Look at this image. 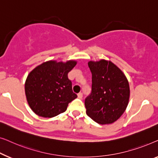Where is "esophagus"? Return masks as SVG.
<instances>
[{
  "label": "esophagus",
  "mask_w": 158,
  "mask_h": 158,
  "mask_svg": "<svg viewBox=\"0 0 158 158\" xmlns=\"http://www.w3.org/2000/svg\"><path fill=\"white\" fill-rule=\"evenodd\" d=\"M77 95H78V97H79V99H81V98H82V97H83V94H82V93H81V92H80V93H79V94H77Z\"/></svg>",
  "instance_id": "34e87169"
}]
</instances>
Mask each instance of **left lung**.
<instances>
[{"instance_id": "8db88e82", "label": "left lung", "mask_w": 158, "mask_h": 158, "mask_svg": "<svg viewBox=\"0 0 158 158\" xmlns=\"http://www.w3.org/2000/svg\"><path fill=\"white\" fill-rule=\"evenodd\" d=\"M92 92L86 97V114L100 124H112L122 116L130 98V86L123 72L106 60L89 61Z\"/></svg>"}]
</instances>
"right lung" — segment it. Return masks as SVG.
<instances>
[{
    "mask_svg": "<svg viewBox=\"0 0 158 158\" xmlns=\"http://www.w3.org/2000/svg\"><path fill=\"white\" fill-rule=\"evenodd\" d=\"M77 61H49L30 72L25 84L26 99L34 112L43 117H53L65 112L69 103L77 97L72 90L68 73Z\"/></svg>",
    "mask_w": 158,
    "mask_h": 158,
    "instance_id": "obj_1",
    "label": "right lung"
}]
</instances>
